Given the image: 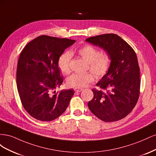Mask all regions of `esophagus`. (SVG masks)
<instances>
[{
	"mask_svg": "<svg viewBox=\"0 0 156 156\" xmlns=\"http://www.w3.org/2000/svg\"><path fill=\"white\" fill-rule=\"evenodd\" d=\"M74 90L75 92H81L83 90V88H74Z\"/></svg>",
	"mask_w": 156,
	"mask_h": 156,
	"instance_id": "1",
	"label": "esophagus"
}]
</instances>
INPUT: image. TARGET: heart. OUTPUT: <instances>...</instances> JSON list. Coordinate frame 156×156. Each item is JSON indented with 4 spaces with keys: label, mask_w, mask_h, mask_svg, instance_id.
Segmentation results:
<instances>
[{
    "label": "heart",
    "mask_w": 156,
    "mask_h": 156,
    "mask_svg": "<svg viewBox=\"0 0 156 156\" xmlns=\"http://www.w3.org/2000/svg\"><path fill=\"white\" fill-rule=\"evenodd\" d=\"M77 53L88 62V68L97 78H102L107 73L111 66V58L107 52L100 53L95 47L85 45L79 48ZM71 58L72 55L68 51L64 52L59 56L58 66L64 74L70 73ZM92 73L88 72L83 73H74L68 79L67 85L69 87L78 88L86 87L88 84L94 81V75Z\"/></svg>",
    "instance_id": "obj_1"
}]
</instances>
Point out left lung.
Instances as JSON below:
<instances>
[{
    "mask_svg": "<svg viewBox=\"0 0 156 156\" xmlns=\"http://www.w3.org/2000/svg\"><path fill=\"white\" fill-rule=\"evenodd\" d=\"M86 41L98 46L110 55L107 73L93 88L94 98L88 103L93 114L105 122L126 117L133 109L140 94V68L133 48L115 34L88 37Z\"/></svg>",
    "mask_w": 156,
    "mask_h": 156,
    "instance_id": "1",
    "label": "left lung"
}]
</instances>
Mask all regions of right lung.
Returning <instances> with one entry per match:
<instances>
[{
	"instance_id": "obj_1",
	"label": "right lung",
	"mask_w": 156,
	"mask_h": 156,
	"mask_svg": "<svg viewBox=\"0 0 156 156\" xmlns=\"http://www.w3.org/2000/svg\"><path fill=\"white\" fill-rule=\"evenodd\" d=\"M75 40L49 36L37 37L23 49L18 60L16 83L22 105L34 119H56L66 111L73 89L56 92L63 83L58 60Z\"/></svg>"
}]
</instances>
